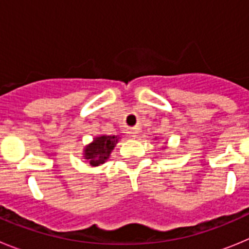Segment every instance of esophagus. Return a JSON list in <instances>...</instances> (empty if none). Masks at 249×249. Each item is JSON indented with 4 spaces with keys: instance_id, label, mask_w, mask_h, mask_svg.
Masks as SVG:
<instances>
[{
    "instance_id": "1",
    "label": "esophagus",
    "mask_w": 249,
    "mask_h": 249,
    "mask_svg": "<svg viewBox=\"0 0 249 249\" xmlns=\"http://www.w3.org/2000/svg\"><path fill=\"white\" fill-rule=\"evenodd\" d=\"M128 133H129V135H131V137H136V136H137L138 132L136 131V129H131V131H129Z\"/></svg>"
}]
</instances>
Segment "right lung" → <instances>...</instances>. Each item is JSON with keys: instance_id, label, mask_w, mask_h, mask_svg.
Segmentation results:
<instances>
[{"instance_id": "obj_1", "label": "right lung", "mask_w": 249, "mask_h": 249, "mask_svg": "<svg viewBox=\"0 0 249 249\" xmlns=\"http://www.w3.org/2000/svg\"><path fill=\"white\" fill-rule=\"evenodd\" d=\"M118 138L114 136H101L93 141V143L86 147L85 157L89 160V164L100 166L108 160L109 153L117 143Z\"/></svg>"}]
</instances>
